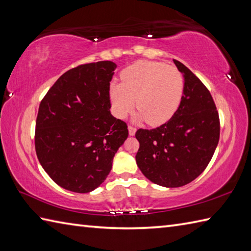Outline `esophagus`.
<instances>
[{"label": "esophagus", "mask_w": 251, "mask_h": 251, "mask_svg": "<svg viewBox=\"0 0 251 251\" xmlns=\"http://www.w3.org/2000/svg\"><path fill=\"white\" fill-rule=\"evenodd\" d=\"M136 127H134L132 125H129L128 126V131H129V135L130 136H134L136 134Z\"/></svg>", "instance_id": "esophagus-1"}]
</instances>
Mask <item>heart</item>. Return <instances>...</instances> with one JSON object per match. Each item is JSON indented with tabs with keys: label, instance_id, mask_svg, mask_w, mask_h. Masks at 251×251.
<instances>
[{
	"label": "heart",
	"instance_id": "1",
	"mask_svg": "<svg viewBox=\"0 0 251 251\" xmlns=\"http://www.w3.org/2000/svg\"><path fill=\"white\" fill-rule=\"evenodd\" d=\"M123 83H113L110 99L114 114L124 119L135 108L138 119L150 125L167 122L178 110L184 81L178 69L161 62L139 61L122 73Z\"/></svg>",
	"mask_w": 251,
	"mask_h": 251
}]
</instances>
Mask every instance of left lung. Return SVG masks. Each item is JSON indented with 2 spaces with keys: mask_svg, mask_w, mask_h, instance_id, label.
<instances>
[{
  "mask_svg": "<svg viewBox=\"0 0 251 251\" xmlns=\"http://www.w3.org/2000/svg\"><path fill=\"white\" fill-rule=\"evenodd\" d=\"M184 89L172 119L154 129H138V167L153 183L179 188L204 172L220 137V121L209 90L178 60Z\"/></svg>",
  "mask_w": 251,
  "mask_h": 251,
  "instance_id": "1",
  "label": "left lung"
}]
</instances>
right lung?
<instances>
[{
    "label": "right lung",
    "instance_id": "1",
    "mask_svg": "<svg viewBox=\"0 0 251 251\" xmlns=\"http://www.w3.org/2000/svg\"><path fill=\"white\" fill-rule=\"evenodd\" d=\"M116 65L98 61L63 73L41 101L35 123L39 162L61 188L88 193L103 182L128 137L111 114L110 82Z\"/></svg>",
    "mask_w": 251,
    "mask_h": 251
}]
</instances>
